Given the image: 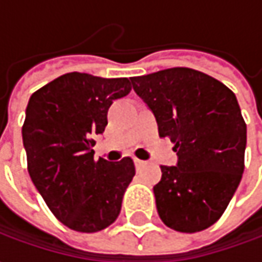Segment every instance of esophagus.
Here are the masks:
<instances>
[{
    "mask_svg": "<svg viewBox=\"0 0 262 262\" xmlns=\"http://www.w3.org/2000/svg\"><path fill=\"white\" fill-rule=\"evenodd\" d=\"M134 165H136L137 170H141L143 167L146 166V162L144 160H140V159H134Z\"/></svg>",
    "mask_w": 262,
    "mask_h": 262,
    "instance_id": "34e87169",
    "label": "esophagus"
}]
</instances>
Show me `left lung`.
Segmentation results:
<instances>
[{"instance_id": "8db88e82", "label": "left lung", "mask_w": 262, "mask_h": 262, "mask_svg": "<svg viewBox=\"0 0 262 262\" xmlns=\"http://www.w3.org/2000/svg\"><path fill=\"white\" fill-rule=\"evenodd\" d=\"M134 92L156 116L159 136L170 138L176 166H160L157 213L167 227L194 233L225 213L245 167L247 124L235 93L186 67L131 77Z\"/></svg>"}]
</instances>
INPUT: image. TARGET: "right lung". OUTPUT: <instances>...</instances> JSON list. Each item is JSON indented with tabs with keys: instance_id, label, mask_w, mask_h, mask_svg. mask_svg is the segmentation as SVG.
Listing matches in <instances>:
<instances>
[{
	"instance_id": "right-lung-1",
	"label": "right lung",
	"mask_w": 262,
	"mask_h": 262,
	"mask_svg": "<svg viewBox=\"0 0 262 262\" xmlns=\"http://www.w3.org/2000/svg\"><path fill=\"white\" fill-rule=\"evenodd\" d=\"M131 92L126 77L67 73L30 96L21 134L27 170L52 214L67 227L93 233L119 216L134 162L95 160L93 137L103 134L107 109Z\"/></svg>"
}]
</instances>
